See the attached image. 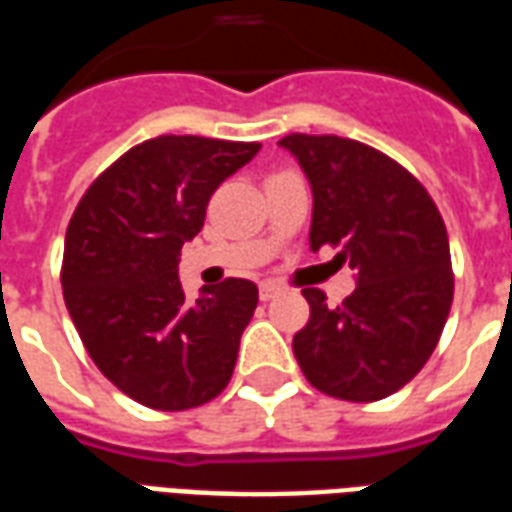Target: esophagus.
I'll use <instances>...</instances> for the list:
<instances>
[{"mask_svg": "<svg viewBox=\"0 0 512 512\" xmlns=\"http://www.w3.org/2000/svg\"><path fill=\"white\" fill-rule=\"evenodd\" d=\"M279 293H282V288H279V285H274V282H263V285H260V301L277 299Z\"/></svg>", "mask_w": 512, "mask_h": 512, "instance_id": "esophagus-1", "label": "esophagus"}]
</instances>
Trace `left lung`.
Segmentation results:
<instances>
[{
	"mask_svg": "<svg viewBox=\"0 0 512 512\" xmlns=\"http://www.w3.org/2000/svg\"><path fill=\"white\" fill-rule=\"evenodd\" d=\"M312 186L310 246H340L356 290L340 307L304 288L310 321L293 337L301 373L323 395L373 403L406 386L439 343L452 307L447 227L395 158L334 134H288Z\"/></svg>",
	"mask_w": 512,
	"mask_h": 512,
	"instance_id": "8db88e82",
	"label": "left lung"
}]
</instances>
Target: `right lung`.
I'll return each instance as SVG.
<instances>
[{"instance_id":"1","label":"right lung","mask_w":512,"mask_h":512,"mask_svg":"<svg viewBox=\"0 0 512 512\" xmlns=\"http://www.w3.org/2000/svg\"><path fill=\"white\" fill-rule=\"evenodd\" d=\"M257 142L164 134L131 147L84 191L65 233L62 296L95 367L156 411L208 403L230 384L257 285L224 279L189 304L180 249Z\"/></svg>"}]
</instances>
